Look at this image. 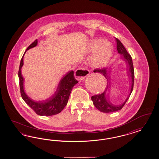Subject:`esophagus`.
Masks as SVG:
<instances>
[{
	"instance_id": "esophagus-1",
	"label": "esophagus",
	"mask_w": 159,
	"mask_h": 159,
	"mask_svg": "<svg viewBox=\"0 0 159 159\" xmlns=\"http://www.w3.org/2000/svg\"><path fill=\"white\" fill-rule=\"evenodd\" d=\"M89 74V70L86 67H82L77 69L75 72V76L76 77L78 80L81 81L84 80V79Z\"/></svg>"
}]
</instances>
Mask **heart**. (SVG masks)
Returning <instances> with one entry per match:
<instances>
[{
    "label": "heart",
    "instance_id": "heart-1",
    "mask_svg": "<svg viewBox=\"0 0 159 159\" xmlns=\"http://www.w3.org/2000/svg\"><path fill=\"white\" fill-rule=\"evenodd\" d=\"M89 50L91 52L96 53L92 58L93 65L97 67H104L110 61L113 49L110 43L102 39H97L89 44Z\"/></svg>",
    "mask_w": 159,
    "mask_h": 159
}]
</instances>
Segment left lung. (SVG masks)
I'll list each match as a JSON object with an SVG mask.
<instances>
[{"label": "left lung", "mask_w": 159, "mask_h": 159, "mask_svg": "<svg viewBox=\"0 0 159 159\" xmlns=\"http://www.w3.org/2000/svg\"><path fill=\"white\" fill-rule=\"evenodd\" d=\"M116 41V48L118 53L122 56V58L124 59L126 63L127 64L128 66V71L129 73V76H130V80H131V86H130V92L127 96L125 101L120 104L118 106L114 105L111 104L109 101L108 97V90L109 89V84H108V79H109V75H108V68H96L95 69L93 72H94L100 73L102 75H103L107 80V86L106 87V90L101 93V94H97L92 97V100L93 102L94 106L96 107L97 108L102 112L104 113H109L112 112L116 111H119L122 108V107L124 106L125 103L129 99L130 94L132 92L134 89V65L132 62V59L130 56V54H129L127 52L126 49H125L124 46L121 43L120 41L116 38H115Z\"/></svg>", "instance_id": "8db88e82"}]
</instances>
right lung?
Instances as JSON below:
<instances>
[{
	"label": "right lung",
	"instance_id": "obj_1",
	"mask_svg": "<svg viewBox=\"0 0 159 159\" xmlns=\"http://www.w3.org/2000/svg\"><path fill=\"white\" fill-rule=\"evenodd\" d=\"M37 45V39L35 40L33 43L30 44L26 51L30 48H33ZM23 57L24 55L21 59L18 72L20 93L22 98L39 116H51L59 114L67 105L73 87L78 83L74 76V72L70 70L62 77L53 94L48 99L45 101H35L30 98L24 92L23 87L24 78L21 73V69L23 65Z\"/></svg>",
	"mask_w": 159,
	"mask_h": 159
}]
</instances>
